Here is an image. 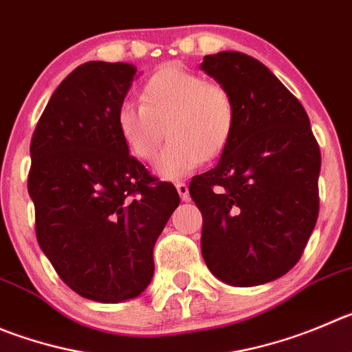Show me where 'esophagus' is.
Returning a JSON list of instances; mask_svg holds the SVG:
<instances>
[{"instance_id":"obj_1","label":"esophagus","mask_w":352,"mask_h":352,"mask_svg":"<svg viewBox=\"0 0 352 352\" xmlns=\"http://www.w3.org/2000/svg\"><path fill=\"white\" fill-rule=\"evenodd\" d=\"M177 191H179V196L182 201H187L189 199V187H187L186 182H177L175 184Z\"/></svg>"}]
</instances>
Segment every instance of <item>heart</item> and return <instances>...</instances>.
<instances>
[{
    "label": "heart",
    "instance_id": "1",
    "mask_svg": "<svg viewBox=\"0 0 352 352\" xmlns=\"http://www.w3.org/2000/svg\"><path fill=\"white\" fill-rule=\"evenodd\" d=\"M234 124L236 102L229 88L180 64L154 72L140 91V106L123 102L116 111L121 139L140 161L156 156L166 128L170 144L154 165L163 179H180L221 156Z\"/></svg>",
    "mask_w": 352,
    "mask_h": 352
}]
</instances>
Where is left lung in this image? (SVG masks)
I'll use <instances>...</instances> for the list:
<instances>
[{
    "label": "left lung",
    "mask_w": 352,
    "mask_h": 352,
    "mask_svg": "<svg viewBox=\"0 0 352 352\" xmlns=\"http://www.w3.org/2000/svg\"><path fill=\"white\" fill-rule=\"evenodd\" d=\"M201 69L236 102L221 160L189 184L203 258L229 285L269 283L297 264L316 226L320 146L298 98L257 58L221 52Z\"/></svg>",
    "instance_id": "1"
}]
</instances>
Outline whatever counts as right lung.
<instances>
[{"mask_svg":"<svg viewBox=\"0 0 352 352\" xmlns=\"http://www.w3.org/2000/svg\"><path fill=\"white\" fill-rule=\"evenodd\" d=\"M137 69L87 62L62 81L31 139L36 238L60 280L90 300L142 294L153 248L180 198L128 154L116 126Z\"/></svg>","mask_w":352,"mask_h":352,"instance_id":"1","label":"right lung"}]
</instances>
